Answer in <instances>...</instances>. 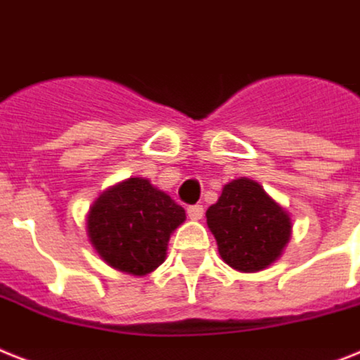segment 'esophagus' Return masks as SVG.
I'll use <instances>...</instances> for the list:
<instances>
[{
    "instance_id": "34e87169",
    "label": "esophagus",
    "mask_w": 360,
    "mask_h": 360,
    "mask_svg": "<svg viewBox=\"0 0 360 360\" xmlns=\"http://www.w3.org/2000/svg\"><path fill=\"white\" fill-rule=\"evenodd\" d=\"M186 214H188L190 220H201L203 218V205H190L186 209Z\"/></svg>"
}]
</instances>
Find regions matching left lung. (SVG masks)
<instances>
[{"label": "left lung", "instance_id": "8db88e82", "mask_svg": "<svg viewBox=\"0 0 360 360\" xmlns=\"http://www.w3.org/2000/svg\"><path fill=\"white\" fill-rule=\"evenodd\" d=\"M205 216L221 259L238 271L264 270L290 240V216L246 177L224 186Z\"/></svg>", "mask_w": 360, "mask_h": 360}]
</instances>
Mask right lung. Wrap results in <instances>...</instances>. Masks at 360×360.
Returning <instances> with one entry per match:
<instances>
[{"label":"right lung","mask_w":360,"mask_h":360,"mask_svg":"<svg viewBox=\"0 0 360 360\" xmlns=\"http://www.w3.org/2000/svg\"><path fill=\"white\" fill-rule=\"evenodd\" d=\"M185 209L148 179L105 190L90 207L86 231L99 257L112 268L146 276L165 262L170 235L185 221Z\"/></svg>","instance_id":"obj_1"}]
</instances>
